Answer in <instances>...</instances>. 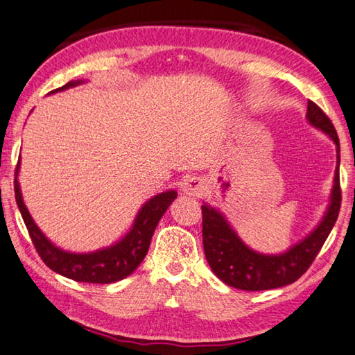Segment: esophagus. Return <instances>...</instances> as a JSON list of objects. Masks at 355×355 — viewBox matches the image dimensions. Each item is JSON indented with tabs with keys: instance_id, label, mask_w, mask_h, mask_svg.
<instances>
[{
	"instance_id": "esophagus-1",
	"label": "esophagus",
	"mask_w": 355,
	"mask_h": 355,
	"mask_svg": "<svg viewBox=\"0 0 355 355\" xmlns=\"http://www.w3.org/2000/svg\"><path fill=\"white\" fill-rule=\"evenodd\" d=\"M206 189L208 188H206L205 180L200 177H191L189 180H186L183 186L184 194L192 196V197H202L206 192Z\"/></svg>"
}]
</instances>
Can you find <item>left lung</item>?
Wrapping results in <instances>:
<instances>
[{
    "mask_svg": "<svg viewBox=\"0 0 355 355\" xmlns=\"http://www.w3.org/2000/svg\"><path fill=\"white\" fill-rule=\"evenodd\" d=\"M307 119L312 125L334 139L337 146V163L340 164V141L329 116L315 102L309 101ZM338 164L335 171L331 205L324 218L304 241L296 243L284 254L266 256L250 250L230 228L220 212L203 205L202 234L205 256L217 278H220L230 287L248 290V292L284 287L300 279L312 266L338 218L341 206Z\"/></svg>",
    "mask_w": 355,
    "mask_h": 355,
    "instance_id": "8db88e82",
    "label": "left lung"
}]
</instances>
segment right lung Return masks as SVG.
<instances>
[{"instance_id": "obj_1", "label": "right lung", "mask_w": 355, "mask_h": 355, "mask_svg": "<svg viewBox=\"0 0 355 355\" xmlns=\"http://www.w3.org/2000/svg\"><path fill=\"white\" fill-rule=\"evenodd\" d=\"M77 83L80 82H68L67 85L57 88L55 92L74 87ZM17 172L18 164L15 175ZM14 189L18 209L21 212V217L26 228H28L32 243H34V247L38 256L42 257V261L46 263L51 270L65 276V278L74 279L77 282H92V284H110V282L127 278L128 275H132L135 270H137V267L143 262L147 254L153 231H155L159 218L163 217L166 209L169 208V205L177 198L175 191H167L163 192V194L150 198L149 202L141 208L130 233H128L119 243H116L113 247H108L105 250L96 251V253L74 254L67 253V251L54 247V245L43 236L42 231L37 228V225L32 220V217L29 216V212L23 203L17 177L14 182Z\"/></svg>"}]
</instances>
